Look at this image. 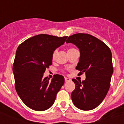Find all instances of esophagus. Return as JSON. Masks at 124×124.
<instances>
[{"instance_id": "esophagus-1", "label": "esophagus", "mask_w": 124, "mask_h": 124, "mask_svg": "<svg viewBox=\"0 0 124 124\" xmlns=\"http://www.w3.org/2000/svg\"><path fill=\"white\" fill-rule=\"evenodd\" d=\"M71 79L69 78H64V81L65 82H68V81H70Z\"/></svg>"}]
</instances>
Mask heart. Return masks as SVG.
<instances>
[{
  "mask_svg": "<svg viewBox=\"0 0 124 124\" xmlns=\"http://www.w3.org/2000/svg\"><path fill=\"white\" fill-rule=\"evenodd\" d=\"M76 50L75 48H70L68 50V52L70 51H72V50ZM57 53V50H54L53 52V54H52V59L53 60H54V58H55V56H56V54Z\"/></svg>",
  "mask_w": 124,
  "mask_h": 124,
  "instance_id": "b5f03b06",
  "label": "heart"
}]
</instances>
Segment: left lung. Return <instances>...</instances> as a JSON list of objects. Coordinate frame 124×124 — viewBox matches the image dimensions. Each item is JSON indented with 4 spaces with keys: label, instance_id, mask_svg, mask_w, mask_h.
<instances>
[{
    "label": "left lung",
    "instance_id": "left-lung-1",
    "mask_svg": "<svg viewBox=\"0 0 124 124\" xmlns=\"http://www.w3.org/2000/svg\"><path fill=\"white\" fill-rule=\"evenodd\" d=\"M66 43H71L80 50V58L76 69L79 74L86 73L83 81L73 79L76 85L71 93L73 104L78 109L89 110L102 102L110 86L113 73L110 48L101 40L87 33L70 36Z\"/></svg>",
    "mask_w": 124,
    "mask_h": 124
}]
</instances>
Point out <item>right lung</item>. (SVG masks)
Segmentation results:
<instances>
[{
    "mask_svg": "<svg viewBox=\"0 0 124 124\" xmlns=\"http://www.w3.org/2000/svg\"><path fill=\"white\" fill-rule=\"evenodd\" d=\"M67 37L40 34L18 46L13 64L15 89L23 102L33 110L49 109L64 84V77L60 74L54 75L51 81L43 76L52 64L53 52Z\"/></svg>",
    "mask_w": 124,
    "mask_h": 124,
    "instance_id": "right-lung-1",
    "label": "right lung"
}]
</instances>
